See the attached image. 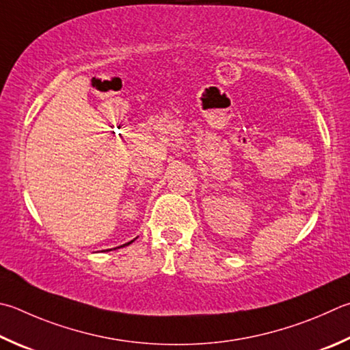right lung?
I'll use <instances>...</instances> for the list:
<instances>
[{
    "mask_svg": "<svg viewBox=\"0 0 350 350\" xmlns=\"http://www.w3.org/2000/svg\"><path fill=\"white\" fill-rule=\"evenodd\" d=\"M133 241V240H131ZM131 241H129V243H125V245H122V246H126V245H130L131 243ZM122 246H118V247H122Z\"/></svg>",
    "mask_w": 350,
    "mask_h": 350,
    "instance_id": "right-lung-1",
    "label": "right lung"
}]
</instances>
